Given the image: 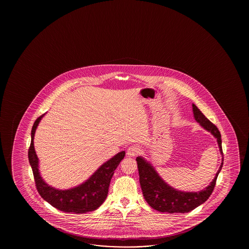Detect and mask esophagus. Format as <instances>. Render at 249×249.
Wrapping results in <instances>:
<instances>
[{"instance_id":"esophagus-1","label":"esophagus","mask_w":249,"mask_h":249,"mask_svg":"<svg viewBox=\"0 0 249 249\" xmlns=\"http://www.w3.org/2000/svg\"><path fill=\"white\" fill-rule=\"evenodd\" d=\"M141 153V148H139L138 146H131L130 148H128L127 150V155L129 157H136L137 155Z\"/></svg>"}]
</instances>
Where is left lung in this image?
Masks as SVG:
<instances>
[{
	"label": "left lung",
	"mask_w": 249,
	"mask_h": 249,
	"mask_svg": "<svg viewBox=\"0 0 249 249\" xmlns=\"http://www.w3.org/2000/svg\"><path fill=\"white\" fill-rule=\"evenodd\" d=\"M192 109L196 122L199 123V124L204 129L211 132L216 138L220 152L222 155V164L217 171L215 177L212 180L210 185L207 186L206 189L198 192H184L177 191L175 188L168 185L159 176L157 171L148 161H146L142 157H138L136 161L143 196L150 207L159 212L169 213H184L200 206L211 196L212 192L216 183L218 175L222 170L223 153L221 133L218 128L204 116V114L197 108L195 104H192Z\"/></svg>",
	"instance_id": "1"
}]
</instances>
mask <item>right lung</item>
I'll use <instances>...</instances> for the list:
<instances>
[{
    "mask_svg": "<svg viewBox=\"0 0 249 249\" xmlns=\"http://www.w3.org/2000/svg\"><path fill=\"white\" fill-rule=\"evenodd\" d=\"M44 114L38 117L33 125L31 144L28 149V159L39 194L50 205L65 213H85L94 211L105 201L114 171L124 158L125 152L121 151L107 160L88 180L77 187L65 191L55 189L42 180L39 172V160L34 147L36 130Z\"/></svg>",
    "mask_w": 249,
    "mask_h": 249,
    "instance_id": "right-lung-1",
    "label": "right lung"
}]
</instances>
